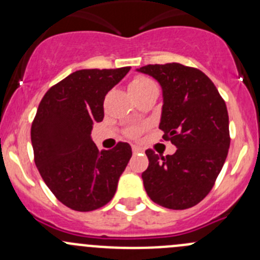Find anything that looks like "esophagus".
Returning a JSON list of instances; mask_svg holds the SVG:
<instances>
[{
    "label": "esophagus",
    "instance_id": "obj_1",
    "mask_svg": "<svg viewBox=\"0 0 260 260\" xmlns=\"http://www.w3.org/2000/svg\"><path fill=\"white\" fill-rule=\"evenodd\" d=\"M132 151L133 153H140V152H142V148H141L140 146H132Z\"/></svg>",
    "mask_w": 260,
    "mask_h": 260
}]
</instances>
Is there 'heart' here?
<instances>
[{"label": "heart", "mask_w": 260, "mask_h": 260, "mask_svg": "<svg viewBox=\"0 0 260 260\" xmlns=\"http://www.w3.org/2000/svg\"><path fill=\"white\" fill-rule=\"evenodd\" d=\"M151 86H154L153 81L151 79H148V78H145V77H136L135 79L129 83V90L132 94H137V93H141V91L146 90V89L151 88ZM127 133L129 137L135 138L141 133V128L132 127L127 131Z\"/></svg>", "instance_id": "heart-1"}]
</instances>
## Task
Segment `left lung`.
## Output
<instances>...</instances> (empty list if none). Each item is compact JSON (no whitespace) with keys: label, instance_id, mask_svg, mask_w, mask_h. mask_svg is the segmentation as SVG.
<instances>
[{"label":"left lung","instance_id":"8db88e82","mask_svg":"<svg viewBox=\"0 0 260 260\" xmlns=\"http://www.w3.org/2000/svg\"><path fill=\"white\" fill-rule=\"evenodd\" d=\"M137 72L159 83L164 95L159 129L177 147L174 154L147 149L142 174L153 203L183 210L200 203L221 171L230 146L226 104L214 83L196 68L179 62L146 65Z\"/></svg>","mask_w":260,"mask_h":260}]
</instances>
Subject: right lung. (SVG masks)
<instances>
[{
	"mask_svg": "<svg viewBox=\"0 0 260 260\" xmlns=\"http://www.w3.org/2000/svg\"><path fill=\"white\" fill-rule=\"evenodd\" d=\"M83 69L46 91L31 125L35 164L55 198L75 211H91L113 199L132 157L128 143L99 151L90 137L104 118V98L129 72Z\"/></svg>",
	"mask_w": 260,
	"mask_h": 260,
	"instance_id": "obj_1",
	"label": "right lung"
}]
</instances>
